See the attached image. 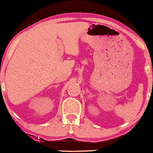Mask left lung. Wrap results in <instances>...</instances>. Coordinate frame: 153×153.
<instances>
[{"mask_svg": "<svg viewBox=\"0 0 153 153\" xmlns=\"http://www.w3.org/2000/svg\"><path fill=\"white\" fill-rule=\"evenodd\" d=\"M152 72H153V68H152Z\"/></svg>", "mask_w": 153, "mask_h": 153, "instance_id": "obj_1", "label": "left lung"}]
</instances>
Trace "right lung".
I'll list each match as a JSON object with an SVG mask.
<instances>
[{
    "label": "right lung",
    "instance_id": "add662e5",
    "mask_svg": "<svg viewBox=\"0 0 153 153\" xmlns=\"http://www.w3.org/2000/svg\"><path fill=\"white\" fill-rule=\"evenodd\" d=\"M0 86H1V81H0Z\"/></svg>",
    "mask_w": 153,
    "mask_h": 153
}]
</instances>
